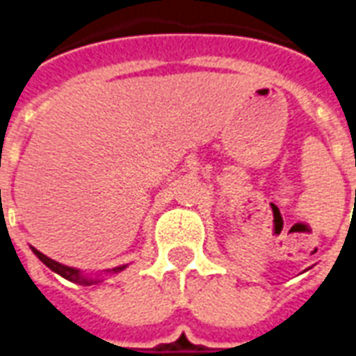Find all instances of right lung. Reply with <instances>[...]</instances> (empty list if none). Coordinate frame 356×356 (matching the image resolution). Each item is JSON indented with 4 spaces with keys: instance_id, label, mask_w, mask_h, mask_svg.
<instances>
[{
    "instance_id": "obj_1",
    "label": "right lung",
    "mask_w": 356,
    "mask_h": 356,
    "mask_svg": "<svg viewBox=\"0 0 356 356\" xmlns=\"http://www.w3.org/2000/svg\"><path fill=\"white\" fill-rule=\"evenodd\" d=\"M30 250H32L35 257H38L45 267H49L53 273H57L58 276H63V278L70 280V282L80 284V286H91V284L102 282V280H104L102 276L118 275V273H122V270H125V268L129 267V263H124V265H118V267H112V268H104V270H97V273H91V275H89V273H83L81 268L68 267V265H63V263L51 259V257L42 254V252H40V250H35V248L30 246Z\"/></svg>"
}]
</instances>
